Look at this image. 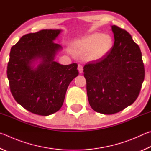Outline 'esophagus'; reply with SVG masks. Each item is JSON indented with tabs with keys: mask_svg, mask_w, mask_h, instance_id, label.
I'll return each mask as SVG.
<instances>
[{
	"mask_svg": "<svg viewBox=\"0 0 151 151\" xmlns=\"http://www.w3.org/2000/svg\"><path fill=\"white\" fill-rule=\"evenodd\" d=\"M83 66L81 65V64H79L78 65V70H79V72L80 73H83Z\"/></svg>",
	"mask_w": 151,
	"mask_h": 151,
	"instance_id": "34e87169",
	"label": "esophagus"
}]
</instances>
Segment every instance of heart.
<instances>
[{
  "label": "heart",
  "instance_id": "1",
  "mask_svg": "<svg viewBox=\"0 0 151 151\" xmlns=\"http://www.w3.org/2000/svg\"><path fill=\"white\" fill-rule=\"evenodd\" d=\"M112 38L108 34L95 32L74 44L76 54L84 56L90 61H97L106 56L111 50Z\"/></svg>",
  "mask_w": 151,
  "mask_h": 151
}]
</instances>
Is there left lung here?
Masks as SVG:
<instances>
[{
  "mask_svg": "<svg viewBox=\"0 0 151 151\" xmlns=\"http://www.w3.org/2000/svg\"><path fill=\"white\" fill-rule=\"evenodd\" d=\"M113 46L101 60L83 67L89 105L95 111L111 115L133 104L145 79L142 54L131 34L111 26Z\"/></svg>",
  "mask_w": 151,
  "mask_h": 151,
  "instance_id": "8db88e82",
  "label": "left lung"
}]
</instances>
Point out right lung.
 Returning a JSON list of instances; mask_svg holds the SVG:
<instances>
[{"instance_id":"obj_1","label":"right lung","mask_w":151,"mask_h":151,"mask_svg":"<svg viewBox=\"0 0 151 151\" xmlns=\"http://www.w3.org/2000/svg\"><path fill=\"white\" fill-rule=\"evenodd\" d=\"M61 31L27 34L10 50L7 66L10 91L18 104L34 114L47 116L59 111L69 85L79 74L77 63L64 65L54 61L62 48L54 42Z\"/></svg>"}]
</instances>
